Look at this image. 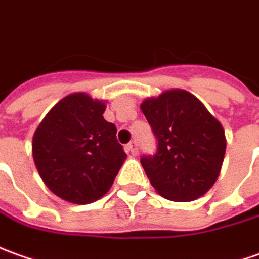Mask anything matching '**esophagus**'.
I'll return each instance as SVG.
<instances>
[{
    "mask_svg": "<svg viewBox=\"0 0 259 259\" xmlns=\"http://www.w3.org/2000/svg\"><path fill=\"white\" fill-rule=\"evenodd\" d=\"M126 150H127V153H130V154L136 156L137 153H139V150H137L136 142H130V143L127 144V146H126Z\"/></svg>",
    "mask_w": 259,
    "mask_h": 259,
    "instance_id": "1",
    "label": "esophagus"
}]
</instances>
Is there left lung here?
Here are the masks:
<instances>
[{
    "label": "left lung",
    "mask_w": 259,
    "mask_h": 259,
    "mask_svg": "<svg viewBox=\"0 0 259 259\" xmlns=\"http://www.w3.org/2000/svg\"><path fill=\"white\" fill-rule=\"evenodd\" d=\"M140 109L157 139L156 154L140 160L154 190L179 203L204 196L224 161L227 140L221 123L183 89L147 98Z\"/></svg>",
    "instance_id": "obj_1"
}]
</instances>
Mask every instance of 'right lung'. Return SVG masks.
Listing matches in <instances>:
<instances>
[{
	"mask_svg": "<svg viewBox=\"0 0 259 259\" xmlns=\"http://www.w3.org/2000/svg\"><path fill=\"white\" fill-rule=\"evenodd\" d=\"M106 105L88 93H70L49 110L33 133L32 156L42 181L72 204H89L110 190L126 160Z\"/></svg>",
	"mask_w": 259,
	"mask_h": 259,
	"instance_id": "1",
	"label": "right lung"
}]
</instances>
